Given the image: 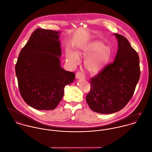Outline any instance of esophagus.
Returning a JSON list of instances; mask_svg holds the SVG:
<instances>
[{
	"instance_id": "obj_1",
	"label": "esophagus",
	"mask_w": 152,
	"mask_h": 152,
	"mask_svg": "<svg viewBox=\"0 0 152 152\" xmlns=\"http://www.w3.org/2000/svg\"><path fill=\"white\" fill-rule=\"evenodd\" d=\"M76 77L77 79H85V75L83 73H82L81 72H77L76 74Z\"/></svg>"
}]
</instances>
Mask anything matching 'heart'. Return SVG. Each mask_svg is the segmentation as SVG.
Wrapping results in <instances>:
<instances>
[{
  "label": "heart",
  "mask_w": 152,
  "mask_h": 152,
  "mask_svg": "<svg viewBox=\"0 0 152 152\" xmlns=\"http://www.w3.org/2000/svg\"><path fill=\"white\" fill-rule=\"evenodd\" d=\"M110 55L111 50L109 46L103 45L99 42H94L82 46L76 53L72 50L67 51L66 58L69 64L75 67L80 61L79 56L86 57L84 61V66L88 72L94 74L106 65Z\"/></svg>",
  "instance_id": "obj_1"
}]
</instances>
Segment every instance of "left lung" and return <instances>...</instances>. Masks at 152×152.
<instances>
[{
  "instance_id": "obj_1",
  "label": "left lung",
  "mask_w": 152,
  "mask_h": 152,
  "mask_svg": "<svg viewBox=\"0 0 152 152\" xmlns=\"http://www.w3.org/2000/svg\"><path fill=\"white\" fill-rule=\"evenodd\" d=\"M118 42L115 61L91 77L86 102L93 112L110 114L122 109L132 97L139 80V57L123 36L114 33Z\"/></svg>"
}]
</instances>
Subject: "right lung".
Here are the masks:
<instances>
[{"mask_svg": "<svg viewBox=\"0 0 152 152\" xmlns=\"http://www.w3.org/2000/svg\"><path fill=\"white\" fill-rule=\"evenodd\" d=\"M60 31L37 28L21 50L15 66L19 89L24 101L39 110L55 109L73 72L61 67Z\"/></svg>", "mask_w": 152, "mask_h": 152, "instance_id": "obj_1", "label": "right lung"}]
</instances>
